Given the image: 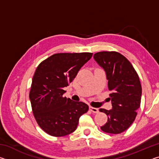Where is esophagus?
<instances>
[{"mask_svg": "<svg viewBox=\"0 0 159 159\" xmlns=\"http://www.w3.org/2000/svg\"><path fill=\"white\" fill-rule=\"evenodd\" d=\"M90 110L91 111H93V113H98L99 112V109L98 108H95V107H90Z\"/></svg>", "mask_w": 159, "mask_h": 159, "instance_id": "1", "label": "esophagus"}]
</instances>
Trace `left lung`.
<instances>
[{"label":"left lung","mask_w":159,"mask_h":159,"mask_svg":"<svg viewBox=\"0 0 159 159\" xmlns=\"http://www.w3.org/2000/svg\"><path fill=\"white\" fill-rule=\"evenodd\" d=\"M95 60L106 72L112 109H99L108 120L101 127L104 133L119 134L134 122L140 106L142 86L138 74L128 59L115 51L95 53Z\"/></svg>","instance_id":"8db88e82"}]
</instances>
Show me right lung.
Returning a JSON list of instances; mask_svg holds the SVG:
<instances>
[{
  "label": "right lung",
  "mask_w": 159,
  "mask_h": 159,
  "mask_svg": "<svg viewBox=\"0 0 159 159\" xmlns=\"http://www.w3.org/2000/svg\"><path fill=\"white\" fill-rule=\"evenodd\" d=\"M92 56L90 52L54 54L36 69L29 99L37 123L50 135L62 137L73 133L80 116L88 111L84 102L63 97V89Z\"/></svg>",
  "instance_id": "add662e5"
}]
</instances>
